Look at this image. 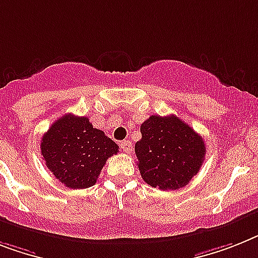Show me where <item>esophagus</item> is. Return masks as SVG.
Instances as JSON below:
<instances>
[{
    "mask_svg": "<svg viewBox=\"0 0 258 258\" xmlns=\"http://www.w3.org/2000/svg\"><path fill=\"white\" fill-rule=\"evenodd\" d=\"M120 146L125 153H131L132 149H133V144H132L131 141H126V140H125V141H121Z\"/></svg>",
    "mask_w": 258,
    "mask_h": 258,
    "instance_id": "esophagus-1",
    "label": "esophagus"
}]
</instances>
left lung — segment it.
<instances>
[{"instance_id":"left-lung-1","label":"left lung","mask_w":258,"mask_h":258,"mask_svg":"<svg viewBox=\"0 0 258 258\" xmlns=\"http://www.w3.org/2000/svg\"><path fill=\"white\" fill-rule=\"evenodd\" d=\"M136 155L142 179L161 190H178L197 175L206 155L203 138L176 116H150L141 125Z\"/></svg>"}]
</instances>
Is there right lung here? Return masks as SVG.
Returning <instances> with one entry per match:
<instances>
[{"label":"right lung","mask_w":258,"mask_h":258,"mask_svg":"<svg viewBox=\"0 0 258 258\" xmlns=\"http://www.w3.org/2000/svg\"><path fill=\"white\" fill-rule=\"evenodd\" d=\"M40 153L54 176L68 188L93 186L106 159L118 146L87 117L68 113L56 120L40 142Z\"/></svg>","instance_id":"right-lung-1"}]
</instances>
